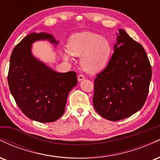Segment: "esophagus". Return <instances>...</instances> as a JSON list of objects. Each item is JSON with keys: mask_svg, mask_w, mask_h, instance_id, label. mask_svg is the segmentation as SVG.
<instances>
[{"mask_svg": "<svg viewBox=\"0 0 160 160\" xmlns=\"http://www.w3.org/2000/svg\"><path fill=\"white\" fill-rule=\"evenodd\" d=\"M78 81H82V80H84V79H85V77H84L83 75L80 74V75H79V76H78Z\"/></svg>", "mask_w": 160, "mask_h": 160, "instance_id": "34e87169", "label": "esophagus"}]
</instances>
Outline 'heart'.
<instances>
[{
    "instance_id": "1",
    "label": "heart",
    "mask_w": 160,
    "mask_h": 160,
    "mask_svg": "<svg viewBox=\"0 0 160 160\" xmlns=\"http://www.w3.org/2000/svg\"><path fill=\"white\" fill-rule=\"evenodd\" d=\"M68 50L62 52L65 61H71V56L80 57V66L88 74H95L107 66L112 54L109 39L91 32L75 33L69 38Z\"/></svg>"
}]
</instances>
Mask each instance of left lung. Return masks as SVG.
I'll use <instances>...</instances> for the list:
<instances>
[{
	"mask_svg": "<svg viewBox=\"0 0 160 160\" xmlns=\"http://www.w3.org/2000/svg\"><path fill=\"white\" fill-rule=\"evenodd\" d=\"M114 49L107 67L94 82L93 105L104 118L117 121L144 104L152 71L147 53L123 29L116 33Z\"/></svg>",
	"mask_w": 160,
	"mask_h": 160,
	"instance_id": "1",
	"label": "left lung"
}]
</instances>
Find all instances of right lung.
I'll list each match as a JSON object with an SVG mask.
<instances>
[{"mask_svg":"<svg viewBox=\"0 0 160 160\" xmlns=\"http://www.w3.org/2000/svg\"><path fill=\"white\" fill-rule=\"evenodd\" d=\"M47 40L59 42L45 32H32L12 50L10 60L8 84L11 94L22 113L40 122H54L62 117L71 89L78 84L74 71L58 73L32 53V44Z\"/></svg>","mask_w":160,"mask_h":160,"instance_id":"add662e5","label":"right lung"}]
</instances>
